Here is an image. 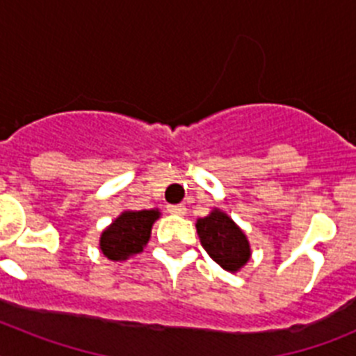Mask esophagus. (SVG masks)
<instances>
[{"label":"esophagus","instance_id":"obj_1","mask_svg":"<svg viewBox=\"0 0 356 356\" xmlns=\"http://www.w3.org/2000/svg\"><path fill=\"white\" fill-rule=\"evenodd\" d=\"M168 210L172 213V216H185V213H187L185 205H169Z\"/></svg>","mask_w":356,"mask_h":356}]
</instances>
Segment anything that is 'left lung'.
I'll return each mask as SVG.
<instances>
[{
	"instance_id": "left-lung-1",
	"label": "left lung",
	"mask_w": 356,
	"mask_h": 356,
	"mask_svg": "<svg viewBox=\"0 0 356 356\" xmlns=\"http://www.w3.org/2000/svg\"><path fill=\"white\" fill-rule=\"evenodd\" d=\"M196 229L201 246L225 271L237 273L250 262V241L226 212L213 209L207 217L197 219Z\"/></svg>"
}]
</instances>
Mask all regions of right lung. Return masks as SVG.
<instances>
[{
	"label": "right lung",
	"mask_w": 356,
	"mask_h": 356,
	"mask_svg": "<svg viewBox=\"0 0 356 356\" xmlns=\"http://www.w3.org/2000/svg\"><path fill=\"white\" fill-rule=\"evenodd\" d=\"M159 217V209L124 210L103 229L99 250L112 262L128 260L144 250Z\"/></svg>",
	"instance_id": "right-lung-1"
}]
</instances>
